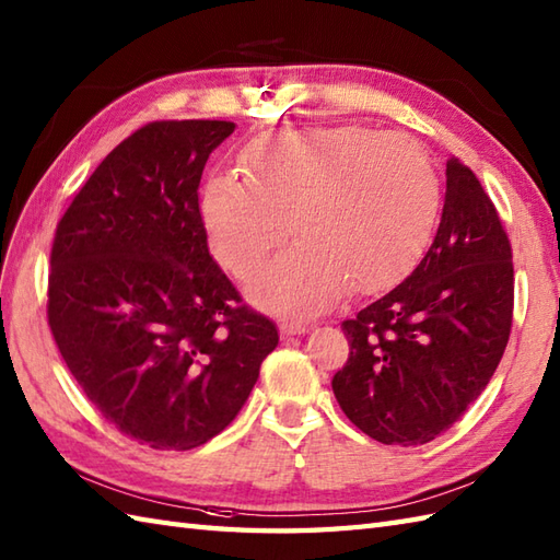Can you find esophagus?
I'll return each mask as SVG.
<instances>
[{"instance_id":"34e87169","label":"esophagus","mask_w":560,"mask_h":560,"mask_svg":"<svg viewBox=\"0 0 560 560\" xmlns=\"http://www.w3.org/2000/svg\"><path fill=\"white\" fill-rule=\"evenodd\" d=\"M279 331H281L283 339H291V336H301V334H305V331H307V327H305V324H298V322H283L281 327H279Z\"/></svg>"}]
</instances>
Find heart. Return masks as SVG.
<instances>
[{
    "label": "heart",
    "mask_w": 560,
    "mask_h": 560,
    "mask_svg": "<svg viewBox=\"0 0 560 560\" xmlns=\"http://www.w3.org/2000/svg\"><path fill=\"white\" fill-rule=\"evenodd\" d=\"M243 168L245 178L207 180V241L221 267L248 277L291 229L298 243L248 283L259 307L285 315H319L348 285L372 293L396 283L436 217L432 160L400 133L365 126L267 133L245 150Z\"/></svg>",
    "instance_id": "1"
}]
</instances>
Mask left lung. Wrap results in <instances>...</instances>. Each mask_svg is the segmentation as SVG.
Masks as SVG:
<instances>
[{
	"instance_id": "obj_1",
	"label": "left lung",
	"mask_w": 560,
	"mask_h": 560,
	"mask_svg": "<svg viewBox=\"0 0 560 560\" xmlns=\"http://www.w3.org/2000/svg\"><path fill=\"white\" fill-rule=\"evenodd\" d=\"M511 259L497 207L451 158L444 210L420 265L341 324L350 355L331 388L346 418L386 446L444 434L485 392L509 343Z\"/></svg>"
}]
</instances>
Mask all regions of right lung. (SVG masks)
<instances>
[{
	"instance_id": "right-lung-1",
	"label": "right lung",
	"mask_w": 560,
	"mask_h": 560,
	"mask_svg": "<svg viewBox=\"0 0 560 560\" xmlns=\"http://www.w3.org/2000/svg\"><path fill=\"white\" fill-rule=\"evenodd\" d=\"M233 128L142 126L85 180L51 245L47 317L63 362L104 420L158 451L224 432L279 343L207 248L198 188Z\"/></svg>"
}]
</instances>
